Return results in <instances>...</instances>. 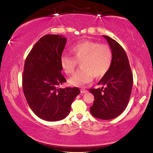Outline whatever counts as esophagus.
<instances>
[{"mask_svg": "<svg viewBox=\"0 0 153 153\" xmlns=\"http://www.w3.org/2000/svg\"><path fill=\"white\" fill-rule=\"evenodd\" d=\"M88 91L87 90H85V89H83V88L81 89V93H83V94L86 93H88Z\"/></svg>", "mask_w": 153, "mask_h": 153, "instance_id": "1", "label": "esophagus"}]
</instances>
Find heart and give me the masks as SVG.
<instances>
[{
  "label": "heart",
  "mask_w": 153,
  "mask_h": 153,
  "mask_svg": "<svg viewBox=\"0 0 153 153\" xmlns=\"http://www.w3.org/2000/svg\"><path fill=\"white\" fill-rule=\"evenodd\" d=\"M72 57L62 55L60 63L66 74H72L77 62H81V70L77 71L69 79V83L74 86H81L91 82L94 76L100 78L108 72L111 66L113 54L110 47L97 42L84 40L70 49Z\"/></svg>",
  "instance_id": "b5f03b06"
}]
</instances>
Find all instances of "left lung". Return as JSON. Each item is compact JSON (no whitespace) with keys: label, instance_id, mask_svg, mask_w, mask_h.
Masks as SVG:
<instances>
[{"label":"left lung","instance_id":"left-lung-1","mask_svg":"<svg viewBox=\"0 0 153 153\" xmlns=\"http://www.w3.org/2000/svg\"><path fill=\"white\" fill-rule=\"evenodd\" d=\"M103 37L112 51V63L108 72L98 83L105 87L89 90L95 97L90 110L95 118L110 120L116 118L126 108L132 88L133 76L124 49L110 37Z\"/></svg>","mask_w":153,"mask_h":153}]
</instances>
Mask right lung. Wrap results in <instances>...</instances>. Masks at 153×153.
Returning <instances> with one entry per match:
<instances>
[{
    "mask_svg": "<svg viewBox=\"0 0 153 153\" xmlns=\"http://www.w3.org/2000/svg\"><path fill=\"white\" fill-rule=\"evenodd\" d=\"M67 39L59 35L42 37L25 60L22 88L34 114L42 120L58 121L70 114L77 87L60 88L66 81L61 74L60 60Z\"/></svg>",
    "mask_w": 153,
    "mask_h": 153,
    "instance_id": "add662e5",
    "label": "right lung"
}]
</instances>
